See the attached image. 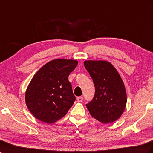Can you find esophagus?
<instances>
[{"label": "esophagus", "instance_id": "obj_1", "mask_svg": "<svg viewBox=\"0 0 153 153\" xmlns=\"http://www.w3.org/2000/svg\"><path fill=\"white\" fill-rule=\"evenodd\" d=\"M76 100L78 102H81L82 100H83V97H78L76 98Z\"/></svg>", "mask_w": 153, "mask_h": 153}]
</instances>
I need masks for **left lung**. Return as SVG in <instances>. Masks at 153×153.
<instances>
[{
  "label": "left lung",
  "instance_id": "1",
  "mask_svg": "<svg viewBox=\"0 0 153 153\" xmlns=\"http://www.w3.org/2000/svg\"><path fill=\"white\" fill-rule=\"evenodd\" d=\"M84 64L95 88L93 99L86 104L90 114L103 123L116 121L127 103L125 86L119 73L107 61L86 60Z\"/></svg>",
  "mask_w": 153,
  "mask_h": 153
}]
</instances>
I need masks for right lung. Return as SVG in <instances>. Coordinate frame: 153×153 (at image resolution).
I'll return each mask as SVG.
<instances>
[{"mask_svg": "<svg viewBox=\"0 0 153 153\" xmlns=\"http://www.w3.org/2000/svg\"><path fill=\"white\" fill-rule=\"evenodd\" d=\"M77 65L76 60L56 59L37 71L25 94L26 105L35 118L52 123L67 114L76 100L68 76Z\"/></svg>", "mask_w": 153, "mask_h": 153, "instance_id": "1", "label": "right lung"}]
</instances>
